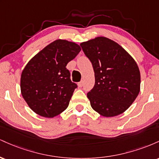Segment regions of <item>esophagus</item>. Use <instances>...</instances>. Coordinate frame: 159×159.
<instances>
[{
  "instance_id": "1",
  "label": "esophagus",
  "mask_w": 159,
  "mask_h": 159,
  "mask_svg": "<svg viewBox=\"0 0 159 159\" xmlns=\"http://www.w3.org/2000/svg\"><path fill=\"white\" fill-rule=\"evenodd\" d=\"M78 86L79 87H83V81H80V82H78Z\"/></svg>"
}]
</instances>
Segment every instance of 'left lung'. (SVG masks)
Instances as JSON below:
<instances>
[{"instance_id": "8db88e82", "label": "left lung", "mask_w": 159, "mask_h": 159, "mask_svg": "<svg viewBox=\"0 0 159 159\" xmlns=\"http://www.w3.org/2000/svg\"><path fill=\"white\" fill-rule=\"evenodd\" d=\"M80 45L95 73V85L87 93L92 108L105 117L123 114L140 90V70L134 58L117 43L105 36Z\"/></svg>"}]
</instances>
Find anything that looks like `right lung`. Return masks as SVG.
<instances>
[{
    "label": "right lung",
    "instance_id": "1",
    "mask_svg": "<svg viewBox=\"0 0 159 159\" xmlns=\"http://www.w3.org/2000/svg\"><path fill=\"white\" fill-rule=\"evenodd\" d=\"M81 50L74 42L56 39L27 63L21 72L20 87L34 112L52 118L66 109L77 85L71 81L66 66Z\"/></svg>",
    "mask_w": 159,
    "mask_h": 159
}]
</instances>
